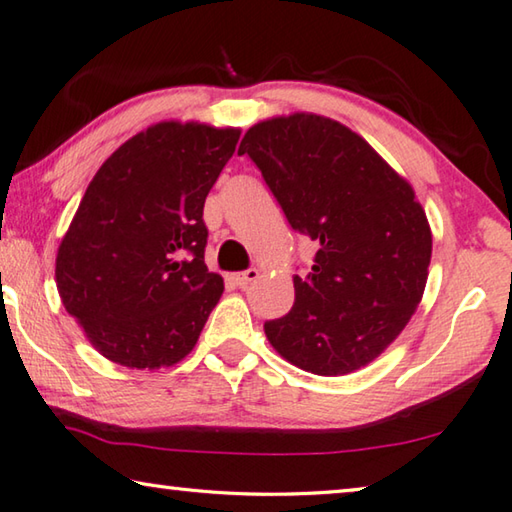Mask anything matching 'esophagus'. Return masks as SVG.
I'll list each match as a JSON object with an SVG mask.
<instances>
[{
    "label": "esophagus",
    "instance_id": "34e87169",
    "mask_svg": "<svg viewBox=\"0 0 512 512\" xmlns=\"http://www.w3.org/2000/svg\"><path fill=\"white\" fill-rule=\"evenodd\" d=\"M259 277V271L257 268H248V271H241V273H235L232 275V282L237 284V287H241V289H246L250 282H255Z\"/></svg>",
    "mask_w": 512,
    "mask_h": 512
}]
</instances>
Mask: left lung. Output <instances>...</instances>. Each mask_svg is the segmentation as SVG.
Returning a JSON list of instances; mask_svg holds the SVG:
<instances>
[{"label": "left lung", "instance_id": "1", "mask_svg": "<svg viewBox=\"0 0 512 512\" xmlns=\"http://www.w3.org/2000/svg\"><path fill=\"white\" fill-rule=\"evenodd\" d=\"M289 225L318 244L296 302L266 320L273 348L314 375H348L379 357L420 305L431 230L411 185L339 121L296 112L259 121L239 146Z\"/></svg>", "mask_w": 512, "mask_h": 512}]
</instances>
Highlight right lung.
Here are the masks:
<instances>
[{
  "label": "right lung",
  "mask_w": 512,
  "mask_h": 512,
  "mask_svg": "<svg viewBox=\"0 0 512 512\" xmlns=\"http://www.w3.org/2000/svg\"><path fill=\"white\" fill-rule=\"evenodd\" d=\"M239 135L162 121L121 144L85 189L56 282L106 359L153 370L194 350L223 293L221 275L205 266L203 205Z\"/></svg>",
  "instance_id": "1"
}]
</instances>
